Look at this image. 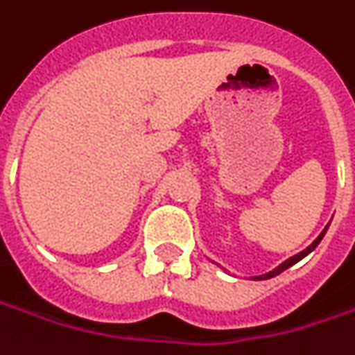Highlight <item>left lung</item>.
<instances>
[{"mask_svg":"<svg viewBox=\"0 0 355 355\" xmlns=\"http://www.w3.org/2000/svg\"><path fill=\"white\" fill-rule=\"evenodd\" d=\"M329 225H330V223H329ZM329 225H327V227H324V229H322V231H320L319 237L315 239V241H313V243H311L309 247L305 248V250H301V252H297V254H293V257H289V259H288V260H284V262H282L279 266H276V268H274V270H270V272H266V274H262V276H250V279H270V278H274V276H278V274H282L284 270H288L289 266H293V264H297L299 260L305 259V257H307L309 252H313L315 248L319 247V243H320V241H322V237H324V233H327V229H329Z\"/></svg>","mask_w":355,"mask_h":355,"instance_id":"8db88e82","label":"left lung"}]
</instances>
